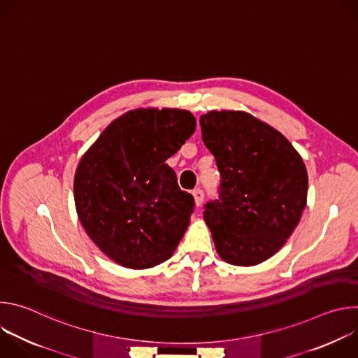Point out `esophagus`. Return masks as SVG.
<instances>
[{
	"mask_svg": "<svg viewBox=\"0 0 358 358\" xmlns=\"http://www.w3.org/2000/svg\"><path fill=\"white\" fill-rule=\"evenodd\" d=\"M192 196H194V202H195V207H201V203L203 201V191L196 188L192 191Z\"/></svg>",
	"mask_w": 358,
	"mask_h": 358,
	"instance_id": "obj_1",
	"label": "esophagus"
}]
</instances>
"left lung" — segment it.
I'll use <instances>...</instances> for the list:
<instances>
[{"label":"left lung","instance_id":"8db88e82","mask_svg":"<svg viewBox=\"0 0 358 358\" xmlns=\"http://www.w3.org/2000/svg\"><path fill=\"white\" fill-rule=\"evenodd\" d=\"M202 141L221 173L220 199L203 220L227 264L255 266L286 243L308 202V170L276 129L242 110L199 117Z\"/></svg>","mask_w":358,"mask_h":358}]
</instances>
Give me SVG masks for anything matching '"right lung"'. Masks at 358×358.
<instances>
[{"label":"right lung","instance_id":"obj_1","mask_svg":"<svg viewBox=\"0 0 358 358\" xmlns=\"http://www.w3.org/2000/svg\"><path fill=\"white\" fill-rule=\"evenodd\" d=\"M182 109H134L115 119L82 156L73 180L76 213L89 238L129 269L171 258L194 210L166 160L195 131Z\"/></svg>","mask_w":358,"mask_h":358}]
</instances>
